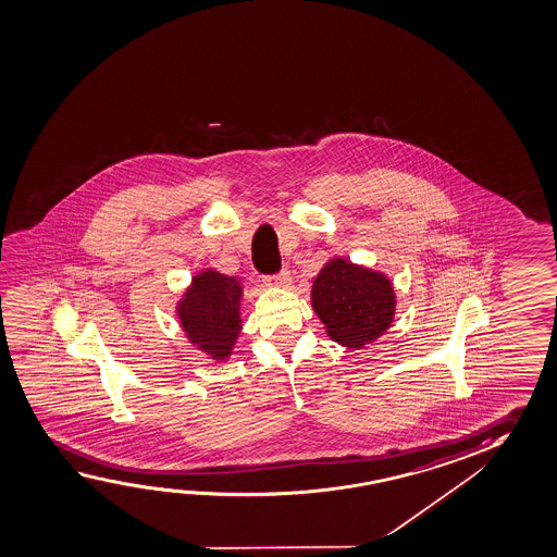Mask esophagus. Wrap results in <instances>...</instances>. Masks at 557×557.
<instances>
[{"instance_id": "obj_1", "label": "esophagus", "mask_w": 557, "mask_h": 557, "mask_svg": "<svg viewBox=\"0 0 557 557\" xmlns=\"http://www.w3.org/2000/svg\"><path fill=\"white\" fill-rule=\"evenodd\" d=\"M292 276L288 271H281L278 274H274L269 278V283L274 284V286H281V288H288L290 286Z\"/></svg>"}]
</instances>
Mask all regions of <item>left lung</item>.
<instances>
[{
    "label": "left lung",
    "mask_w": 557,
    "mask_h": 557,
    "mask_svg": "<svg viewBox=\"0 0 557 557\" xmlns=\"http://www.w3.org/2000/svg\"><path fill=\"white\" fill-rule=\"evenodd\" d=\"M311 306L335 343L362 348L391 327L397 296L385 274L335 257L313 281Z\"/></svg>",
    "instance_id": "obj_1"
}]
</instances>
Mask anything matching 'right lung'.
<instances>
[{
	"mask_svg": "<svg viewBox=\"0 0 557 557\" xmlns=\"http://www.w3.org/2000/svg\"><path fill=\"white\" fill-rule=\"evenodd\" d=\"M242 281L214 269L195 274L176 313L191 345L216 362H226L242 331Z\"/></svg>",
	"mask_w": 557,
	"mask_h": 557,
	"instance_id": "obj_1",
	"label": "right lung"
}]
</instances>
